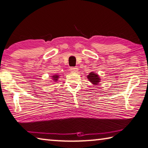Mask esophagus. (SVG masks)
I'll list each match as a JSON object with an SVG mask.
<instances>
[{"label": "esophagus", "mask_w": 148, "mask_h": 148, "mask_svg": "<svg viewBox=\"0 0 148 148\" xmlns=\"http://www.w3.org/2000/svg\"><path fill=\"white\" fill-rule=\"evenodd\" d=\"M70 71L71 72H77V71H78V69L76 67H71Z\"/></svg>", "instance_id": "esophagus-1"}]
</instances>
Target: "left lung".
Wrapping results in <instances>:
<instances>
[{"label":"left lung","instance_id":"left-lung-1","mask_svg":"<svg viewBox=\"0 0 148 148\" xmlns=\"http://www.w3.org/2000/svg\"><path fill=\"white\" fill-rule=\"evenodd\" d=\"M87 78L94 85H97L100 81V79L99 76L95 72H90V73L88 75Z\"/></svg>","mask_w":148,"mask_h":148}]
</instances>
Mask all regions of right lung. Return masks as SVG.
<instances>
[{
  "instance_id": "1",
  "label": "right lung",
  "mask_w": 148,
  "mask_h": 148,
  "mask_svg": "<svg viewBox=\"0 0 148 148\" xmlns=\"http://www.w3.org/2000/svg\"><path fill=\"white\" fill-rule=\"evenodd\" d=\"M58 77H59L58 75H56V74H55V75H54V76H52V78L53 79V80H54V81H57Z\"/></svg>"
}]
</instances>
